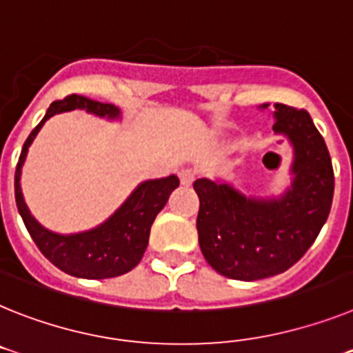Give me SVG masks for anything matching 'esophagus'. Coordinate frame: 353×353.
Masks as SVG:
<instances>
[{
	"mask_svg": "<svg viewBox=\"0 0 353 353\" xmlns=\"http://www.w3.org/2000/svg\"><path fill=\"white\" fill-rule=\"evenodd\" d=\"M179 176H180V183H182L183 188H189V185L194 182V174H192L189 170H182L179 173Z\"/></svg>",
	"mask_w": 353,
	"mask_h": 353,
	"instance_id": "obj_1",
	"label": "esophagus"
}]
</instances>
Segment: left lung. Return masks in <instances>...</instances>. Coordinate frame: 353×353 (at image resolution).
<instances>
[{
  "mask_svg": "<svg viewBox=\"0 0 353 353\" xmlns=\"http://www.w3.org/2000/svg\"><path fill=\"white\" fill-rule=\"evenodd\" d=\"M273 119V132L293 148L291 185L282 194L246 196L227 180L192 183L201 254L227 279L252 282L284 273L311 248L332 205V161L309 112L275 103Z\"/></svg>",
  "mask_w": 353,
  "mask_h": 353,
  "instance_id": "1",
  "label": "left lung"
}]
</instances>
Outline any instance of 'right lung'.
<instances>
[{"instance_id":"obj_1","label":"right lung","mask_w":353,"mask_h":353,"mask_svg":"<svg viewBox=\"0 0 353 353\" xmlns=\"http://www.w3.org/2000/svg\"><path fill=\"white\" fill-rule=\"evenodd\" d=\"M71 110H85L108 121L121 119V110L116 105L99 103L85 96L71 94L60 101H53L46 110V116L33 128L21 150L14 182L17 210L42 255L64 273L89 280L125 275L141 263L150 239V228L157 214L164 209L170 200L171 192L179 188L180 180L176 174H170L165 179L141 182L112 216H108L103 223L90 230L57 234L42 227L25 203V196L21 191V171L28 155V148L32 146L44 123L55 114Z\"/></svg>"}]
</instances>
